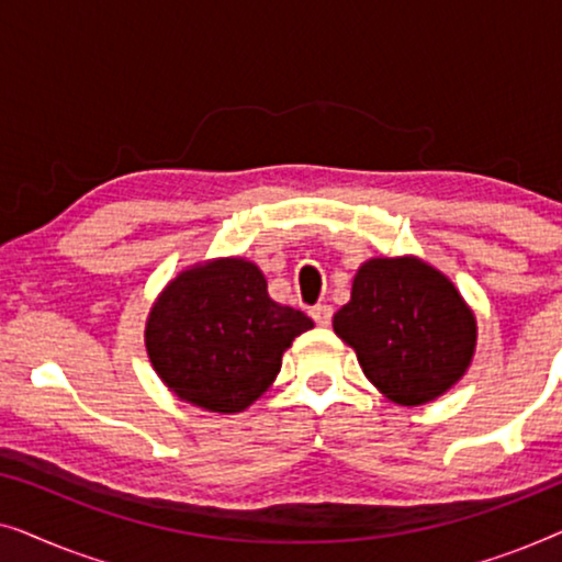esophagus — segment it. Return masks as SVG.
<instances>
[{"label":"esophagus","mask_w":562,"mask_h":562,"mask_svg":"<svg viewBox=\"0 0 562 562\" xmlns=\"http://www.w3.org/2000/svg\"><path fill=\"white\" fill-rule=\"evenodd\" d=\"M312 319L317 322L319 327H327L329 322H333V306H327V304H317V306H312Z\"/></svg>","instance_id":"esophagus-1"}]
</instances>
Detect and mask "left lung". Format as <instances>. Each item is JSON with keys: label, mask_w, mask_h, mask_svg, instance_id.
<instances>
[{"label": "left lung", "mask_w": 562, "mask_h": 562, "mask_svg": "<svg viewBox=\"0 0 562 562\" xmlns=\"http://www.w3.org/2000/svg\"><path fill=\"white\" fill-rule=\"evenodd\" d=\"M333 329L398 406L435 402L473 363L479 325L456 283L417 256L368 258Z\"/></svg>", "instance_id": "left-lung-1"}]
</instances>
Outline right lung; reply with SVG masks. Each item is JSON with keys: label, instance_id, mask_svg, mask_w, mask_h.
I'll use <instances>...</instances> for the list:
<instances>
[{"label": "right lung", "instance_id": "add662e5", "mask_svg": "<svg viewBox=\"0 0 562 562\" xmlns=\"http://www.w3.org/2000/svg\"><path fill=\"white\" fill-rule=\"evenodd\" d=\"M314 322L268 296L248 258L194 263L171 279L145 319L153 371L181 402L240 414L271 389L283 352Z\"/></svg>", "mask_w": 562, "mask_h": 562}]
</instances>
